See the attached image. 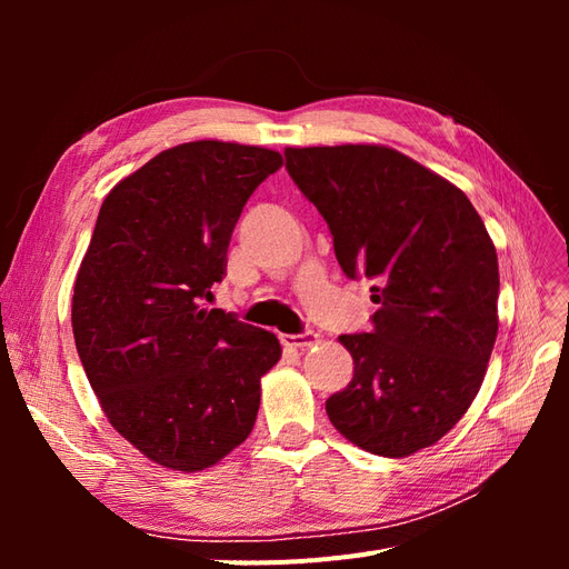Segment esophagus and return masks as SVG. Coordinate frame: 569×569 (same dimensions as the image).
Returning a JSON list of instances; mask_svg holds the SVG:
<instances>
[{
  "label": "esophagus",
  "instance_id": "obj_1",
  "mask_svg": "<svg viewBox=\"0 0 569 569\" xmlns=\"http://www.w3.org/2000/svg\"><path fill=\"white\" fill-rule=\"evenodd\" d=\"M280 339L289 349H306V347H313V343L318 341V335L308 330L303 335H282Z\"/></svg>",
  "mask_w": 569,
  "mask_h": 569
}]
</instances>
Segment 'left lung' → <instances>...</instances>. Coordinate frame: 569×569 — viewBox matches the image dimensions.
<instances>
[{"label": "left lung", "instance_id": "8db88e82", "mask_svg": "<svg viewBox=\"0 0 569 569\" xmlns=\"http://www.w3.org/2000/svg\"><path fill=\"white\" fill-rule=\"evenodd\" d=\"M347 278L375 280L372 330L341 335L353 380L325 403L351 443L406 458L437 443L485 382L498 258L462 189L385 144L287 147Z\"/></svg>", "mask_w": 569, "mask_h": 569}]
</instances>
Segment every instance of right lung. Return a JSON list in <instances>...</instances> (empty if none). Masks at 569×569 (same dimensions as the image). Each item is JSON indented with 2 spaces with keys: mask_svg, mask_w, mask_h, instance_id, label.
Here are the masks:
<instances>
[{
  "mask_svg": "<svg viewBox=\"0 0 569 569\" xmlns=\"http://www.w3.org/2000/svg\"><path fill=\"white\" fill-rule=\"evenodd\" d=\"M282 157L199 140L161 151L99 209L73 287V337L116 432L168 470L199 472L253 429L282 347L211 301L253 189Z\"/></svg>",
  "mask_w": 569,
  "mask_h": 569,
  "instance_id": "add662e5",
  "label": "right lung"
}]
</instances>
